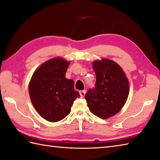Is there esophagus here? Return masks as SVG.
<instances>
[{
  "mask_svg": "<svg viewBox=\"0 0 160 160\" xmlns=\"http://www.w3.org/2000/svg\"><path fill=\"white\" fill-rule=\"evenodd\" d=\"M86 90H81V91L79 92V93H80V96H81V98H83V97H84V95H85V94H86Z\"/></svg>",
  "mask_w": 160,
  "mask_h": 160,
  "instance_id": "obj_1",
  "label": "esophagus"
}]
</instances>
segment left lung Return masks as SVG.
<instances>
[{
	"mask_svg": "<svg viewBox=\"0 0 160 160\" xmlns=\"http://www.w3.org/2000/svg\"><path fill=\"white\" fill-rule=\"evenodd\" d=\"M96 75L95 87L85 95L90 111L102 119L116 115L127 101L129 81L122 69L111 60L92 62Z\"/></svg>",
	"mask_w": 160,
	"mask_h": 160,
	"instance_id": "8db88e82",
	"label": "left lung"
}]
</instances>
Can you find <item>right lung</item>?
<instances>
[{"mask_svg":"<svg viewBox=\"0 0 160 160\" xmlns=\"http://www.w3.org/2000/svg\"><path fill=\"white\" fill-rule=\"evenodd\" d=\"M70 63L61 57L50 59L34 72L30 81L28 92L33 107L49 122L65 118L74 101L80 97L74 88V81L65 78Z\"/></svg>","mask_w":160,"mask_h":160,"instance_id":"add662e5","label":"right lung"}]
</instances>
